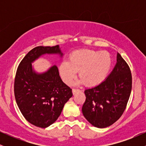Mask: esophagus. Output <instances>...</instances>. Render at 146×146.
I'll list each match as a JSON object with an SVG mask.
<instances>
[{
    "mask_svg": "<svg viewBox=\"0 0 146 146\" xmlns=\"http://www.w3.org/2000/svg\"><path fill=\"white\" fill-rule=\"evenodd\" d=\"M72 91H73V94L75 95V93H77V92H80V89H75V88H73V90H72Z\"/></svg>",
    "mask_w": 146,
    "mask_h": 146,
    "instance_id": "1",
    "label": "esophagus"
}]
</instances>
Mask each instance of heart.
I'll return each instance as SVG.
<instances>
[{
	"label": "heart",
	"mask_w": 146,
	"mask_h": 146,
	"mask_svg": "<svg viewBox=\"0 0 146 146\" xmlns=\"http://www.w3.org/2000/svg\"><path fill=\"white\" fill-rule=\"evenodd\" d=\"M112 66L108 52L82 49L70 55L60 66V73L65 83L71 84L79 71L81 82L87 86H96L106 78Z\"/></svg>",
	"instance_id": "b5f03b06"
}]
</instances>
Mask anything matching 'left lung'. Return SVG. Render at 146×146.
<instances>
[{
	"label": "left lung",
	"instance_id": "obj_1",
	"mask_svg": "<svg viewBox=\"0 0 146 146\" xmlns=\"http://www.w3.org/2000/svg\"><path fill=\"white\" fill-rule=\"evenodd\" d=\"M132 90L130 67L119 53L110 75L98 86L85 90L82 113L87 121L100 128L113 124L126 108Z\"/></svg>",
	"mask_w": 146,
	"mask_h": 146
}]
</instances>
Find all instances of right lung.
I'll return each mask as SVG.
<instances>
[{
	"label": "right lung",
	"instance_id": "1",
	"mask_svg": "<svg viewBox=\"0 0 146 146\" xmlns=\"http://www.w3.org/2000/svg\"><path fill=\"white\" fill-rule=\"evenodd\" d=\"M62 56L59 45L39 46L22 60L14 80V95L21 113L31 124L46 128L58 119L63 107L73 96L72 89L63 82L56 65L47 71L37 73L31 63L42 55Z\"/></svg>",
	"mask_w": 146,
	"mask_h": 146
}]
</instances>
